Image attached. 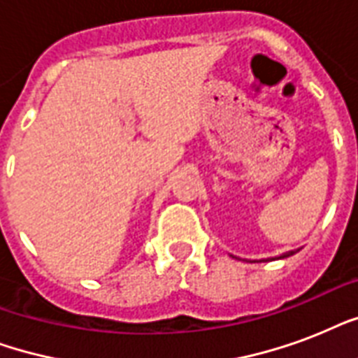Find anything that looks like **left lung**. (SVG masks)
I'll list each match as a JSON object with an SVG mask.
<instances>
[{"label": "left lung", "mask_w": 358, "mask_h": 358, "mask_svg": "<svg viewBox=\"0 0 358 358\" xmlns=\"http://www.w3.org/2000/svg\"><path fill=\"white\" fill-rule=\"evenodd\" d=\"M292 255H295V250H289V252L282 255V256H280V258H288V256H292Z\"/></svg>", "instance_id": "1"}]
</instances>
